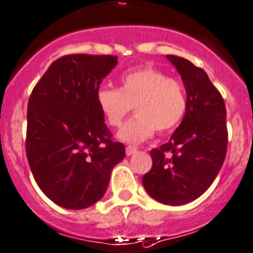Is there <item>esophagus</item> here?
Wrapping results in <instances>:
<instances>
[{
    "label": "esophagus",
    "instance_id": "1",
    "mask_svg": "<svg viewBox=\"0 0 253 253\" xmlns=\"http://www.w3.org/2000/svg\"><path fill=\"white\" fill-rule=\"evenodd\" d=\"M136 152H137L136 147H132V146L126 147V154H127V156H132V154H134Z\"/></svg>",
    "mask_w": 253,
    "mask_h": 253
}]
</instances>
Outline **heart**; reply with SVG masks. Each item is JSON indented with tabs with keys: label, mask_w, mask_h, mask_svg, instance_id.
<instances>
[{
	"label": "heart",
	"mask_w": 253,
	"mask_h": 253,
	"mask_svg": "<svg viewBox=\"0 0 253 253\" xmlns=\"http://www.w3.org/2000/svg\"><path fill=\"white\" fill-rule=\"evenodd\" d=\"M96 104L107 124L120 127L132 106L136 116L121 129L119 139L132 144L147 141L154 134L168 133L180 125L188 110L184 85L152 67H142L125 73L120 89L102 87L96 94Z\"/></svg>",
	"instance_id": "heart-1"
}]
</instances>
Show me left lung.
Masks as SVG:
<instances>
[{"mask_svg": "<svg viewBox=\"0 0 253 253\" xmlns=\"http://www.w3.org/2000/svg\"><path fill=\"white\" fill-rule=\"evenodd\" d=\"M167 59L180 74L188 110L170 139L151 151L153 164L142 183L157 202L183 205L204 194L221 169L227 148L226 109L202 68L176 55Z\"/></svg>", "mask_w": 253, "mask_h": 253, "instance_id": "1", "label": "left lung"}]
</instances>
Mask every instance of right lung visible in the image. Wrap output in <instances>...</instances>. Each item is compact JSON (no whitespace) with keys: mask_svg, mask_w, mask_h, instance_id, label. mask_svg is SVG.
I'll use <instances>...</instances> for the list:
<instances>
[{"mask_svg":"<svg viewBox=\"0 0 253 253\" xmlns=\"http://www.w3.org/2000/svg\"><path fill=\"white\" fill-rule=\"evenodd\" d=\"M116 64L114 55L61 56L29 97L27 159L42 192L65 209L99 202L125 158V146L112 141L96 104L100 84Z\"/></svg>","mask_w":253,"mask_h":253,"instance_id":"obj_1","label":"right lung"}]
</instances>
